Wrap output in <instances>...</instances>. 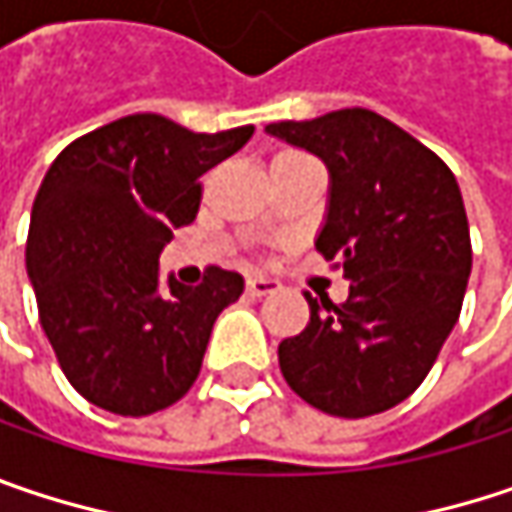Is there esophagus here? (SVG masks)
Instances as JSON below:
<instances>
[{
	"mask_svg": "<svg viewBox=\"0 0 512 512\" xmlns=\"http://www.w3.org/2000/svg\"><path fill=\"white\" fill-rule=\"evenodd\" d=\"M278 287H281V284L272 281V278H249V281H246V293L255 296V299H260V296H272Z\"/></svg>",
	"mask_w": 512,
	"mask_h": 512,
	"instance_id": "1",
	"label": "esophagus"
}]
</instances>
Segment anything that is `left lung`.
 Instances as JSON below:
<instances>
[{"mask_svg": "<svg viewBox=\"0 0 512 512\" xmlns=\"http://www.w3.org/2000/svg\"><path fill=\"white\" fill-rule=\"evenodd\" d=\"M266 131L328 166L316 252L351 281L343 304L304 296L310 322L278 346L281 372L322 413H384L425 381L463 307L472 240L457 178L428 146L366 108L284 119Z\"/></svg>", "mask_w": 512, "mask_h": 512, "instance_id": "8db88e82", "label": "left lung"}]
</instances>
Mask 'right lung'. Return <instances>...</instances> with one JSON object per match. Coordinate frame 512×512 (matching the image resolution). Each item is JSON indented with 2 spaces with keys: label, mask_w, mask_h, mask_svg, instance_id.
Masks as SVG:
<instances>
[{
  "label": "right lung",
  "mask_w": 512,
  "mask_h": 512,
  "mask_svg": "<svg viewBox=\"0 0 512 512\" xmlns=\"http://www.w3.org/2000/svg\"><path fill=\"white\" fill-rule=\"evenodd\" d=\"M255 125L196 134L161 114H131L78 140L49 166L28 225L25 266L40 325L72 387L119 416L175 404L202 369L216 316L243 293L237 272L208 266L199 287L158 257L199 213L210 166Z\"/></svg>",
  "instance_id": "right-lung-1"
}]
</instances>
